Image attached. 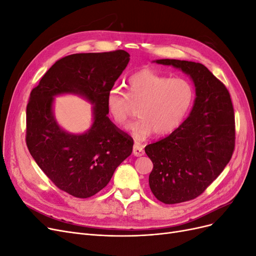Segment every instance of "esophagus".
Returning a JSON list of instances; mask_svg holds the SVG:
<instances>
[{
    "label": "esophagus",
    "instance_id": "obj_1",
    "mask_svg": "<svg viewBox=\"0 0 256 256\" xmlns=\"http://www.w3.org/2000/svg\"><path fill=\"white\" fill-rule=\"evenodd\" d=\"M132 152H134V154L136 157L143 156V154H144V150H143V147L140 145V143H134Z\"/></svg>",
    "mask_w": 256,
    "mask_h": 256
}]
</instances>
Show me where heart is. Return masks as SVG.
<instances>
[{
    "label": "heart",
    "instance_id": "obj_1",
    "mask_svg": "<svg viewBox=\"0 0 256 256\" xmlns=\"http://www.w3.org/2000/svg\"><path fill=\"white\" fill-rule=\"evenodd\" d=\"M194 97L191 83L182 78H168L152 69H141L127 81V92L111 88L106 95V109L116 125L125 128L136 115L131 131L142 140L152 131L156 136L171 134L184 118Z\"/></svg>",
    "mask_w": 256,
    "mask_h": 256
}]
</instances>
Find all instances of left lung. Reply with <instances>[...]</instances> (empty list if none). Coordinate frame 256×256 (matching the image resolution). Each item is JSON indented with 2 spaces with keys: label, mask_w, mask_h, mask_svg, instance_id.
Instances as JSON below:
<instances>
[{
  "label": "left lung",
  "mask_w": 256,
  "mask_h": 256,
  "mask_svg": "<svg viewBox=\"0 0 256 256\" xmlns=\"http://www.w3.org/2000/svg\"><path fill=\"white\" fill-rule=\"evenodd\" d=\"M188 74L194 82V106L173 132L145 147L152 161L150 187L164 204L194 200L210 186L230 162L235 150V115L230 95L203 64L157 60Z\"/></svg>",
  "instance_id": "8db88e82"
}]
</instances>
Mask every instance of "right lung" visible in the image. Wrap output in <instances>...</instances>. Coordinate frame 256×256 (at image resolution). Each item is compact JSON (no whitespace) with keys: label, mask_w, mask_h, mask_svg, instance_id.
<instances>
[{"label":"right lung","mask_w":256,"mask_h":256,"mask_svg":"<svg viewBox=\"0 0 256 256\" xmlns=\"http://www.w3.org/2000/svg\"><path fill=\"white\" fill-rule=\"evenodd\" d=\"M129 53H76L62 58L30 92L26 106L28 152L58 189L78 198L95 196L132 152L134 138L108 118L106 95L126 68ZM82 94L94 104V122L83 135L58 127L52 114V96Z\"/></svg>","instance_id":"add662e5"}]
</instances>
